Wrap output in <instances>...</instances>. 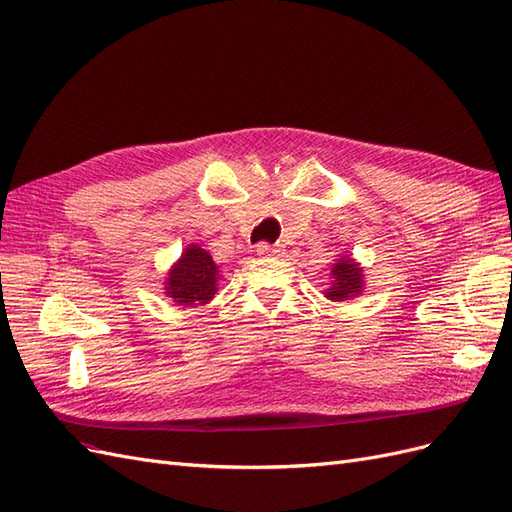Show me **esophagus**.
I'll use <instances>...</instances> for the list:
<instances>
[{
	"label": "esophagus",
	"mask_w": 512,
	"mask_h": 512,
	"mask_svg": "<svg viewBox=\"0 0 512 512\" xmlns=\"http://www.w3.org/2000/svg\"><path fill=\"white\" fill-rule=\"evenodd\" d=\"M256 252L260 256H277V254L282 252V247L280 245H271V243H258L256 245Z\"/></svg>",
	"instance_id": "1"
}]
</instances>
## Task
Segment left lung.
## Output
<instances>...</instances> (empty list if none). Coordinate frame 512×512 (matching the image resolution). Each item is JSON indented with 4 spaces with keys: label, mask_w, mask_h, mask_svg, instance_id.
I'll list each match as a JSON object with an SVG mask.
<instances>
[{
    "label": "left lung",
    "mask_w": 512,
    "mask_h": 512,
    "mask_svg": "<svg viewBox=\"0 0 512 512\" xmlns=\"http://www.w3.org/2000/svg\"><path fill=\"white\" fill-rule=\"evenodd\" d=\"M333 280L331 288L327 292V297L333 301H346L350 297H356L363 288V273L361 267L356 265L354 260L344 256L342 260H337L333 265Z\"/></svg>",
    "instance_id": "obj_1"
}]
</instances>
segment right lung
Segmentation results:
<instances>
[{
  "mask_svg": "<svg viewBox=\"0 0 512 512\" xmlns=\"http://www.w3.org/2000/svg\"><path fill=\"white\" fill-rule=\"evenodd\" d=\"M218 273L209 252L200 250L198 245H190L175 269L168 273L166 294L179 305H203L213 299Z\"/></svg>",
  "mask_w": 512,
  "mask_h": 512,
  "instance_id": "obj_1",
  "label": "right lung"
}]
</instances>
